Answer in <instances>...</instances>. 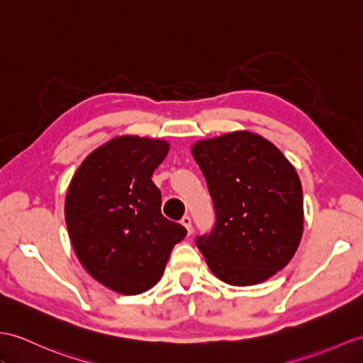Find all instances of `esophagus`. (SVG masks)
<instances>
[{
  "instance_id": "34e87169",
  "label": "esophagus",
  "mask_w": 363,
  "mask_h": 363,
  "mask_svg": "<svg viewBox=\"0 0 363 363\" xmlns=\"http://www.w3.org/2000/svg\"><path fill=\"white\" fill-rule=\"evenodd\" d=\"M182 225L188 229L189 234L192 233V220H191L189 216H184V217L182 218Z\"/></svg>"
}]
</instances>
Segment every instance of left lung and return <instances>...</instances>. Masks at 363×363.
Instances as JSON below:
<instances>
[{"label": "left lung", "mask_w": 363, "mask_h": 363, "mask_svg": "<svg viewBox=\"0 0 363 363\" xmlns=\"http://www.w3.org/2000/svg\"><path fill=\"white\" fill-rule=\"evenodd\" d=\"M191 151L216 211L212 231L196 238L209 269L234 286L268 280L293 259L303 233L294 166L248 130L197 141Z\"/></svg>", "instance_id": "obj_1"}]
</instances>
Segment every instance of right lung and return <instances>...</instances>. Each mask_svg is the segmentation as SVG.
I'll return each mask as SVG.
<instances>
[{
  "instance_id": "add662e5",
  "label": "right lung",
  "mask_w": 363,
  "mask_h": 363,
  "mask_svg": "<svg viewBox=\"0 0 363 363\" xmlns=\"http://www.w3.org/2000/svg\"><path fill=\"white\" fill-rule=\"evenodd\" d=\"M167 151L164 140L112 138L86 157L69 184L65 217L77 257L120 294L151 289L188 233L163 217L162 194L152 182Z\"/></svg>"
}]
</instances>
